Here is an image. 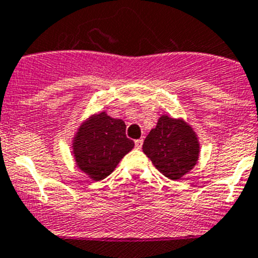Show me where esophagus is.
Instances as JSON below:
<instances>
[{
    "label": "esophagus",
    "instance_id": "1",
    "mask_svg": "<svg viewBox=\"0 0 258 258\" xmlns=\"http://www.w3.org/2000/svg\"><path fill=\"white\" fill-rule=\"evenodd\" d=\"M142 146H143V139H137V141H136V148L141 149Z\"/></svg>",
    "mask_w": 258,
    "mask_h": 258
}]
</instances>
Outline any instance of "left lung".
Returning <instances> with one entry per match:
<instances>
[{"label": "left lung", "instance_id": "left-lung-1", "mask_svg": "<svg viewBox=\"0 0 258 258\" xmlns=\"http://www.w3.org/2000/svg\"><path fill=\"white\" fill-rule=\"evenodd\" d=\"M143 152L162 175L177 181L198 163L200 142L185 119L161 115L144 141Z\"/></svg>", "mask_w": 258, "mask_h": 258}]
</instances>
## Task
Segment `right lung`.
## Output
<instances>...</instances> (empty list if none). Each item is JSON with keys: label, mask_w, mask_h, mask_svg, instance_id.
I'll return each instance as SVG.
<instances>
[{"label": "right lung", "mask_w": 258, "mask_h": 258, "mask_svg": "<svg viewBox=\"0 0 258 258\" xmlns=\"http://www.w3.org/2000/svg\"><path fill=\"white\" fill-rule=\"evenodd\" d=\"M126 125L106 111L83 120L72 138V154L77 167L92 181H101L116 168L122 157L134 148L125 136Z\"/></svg>", "instance_id": "1"}]
</instances>
